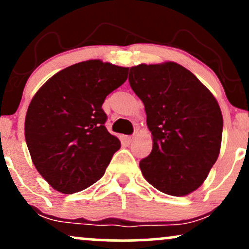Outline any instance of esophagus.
<instances>
[{
	"mask_svg": "<svg viewBox=\"0 0 249 249\" xmlns=\"http://www.w3.org/2000/svg\"><path fill=\"white\" fill-rule=\"evenodd\" d=\"M133 139H134L133 136H125L124 141H125V142H126V144L128 145V144H131V142H133Z\"/></svg>",
	"mask_w": 249,
	"mask_h": 249,
	"instance_id": "esophagus-1",
	"label": "esophagus"
}]
</instances>
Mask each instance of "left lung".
<instances>
[{
    "mask_svg": "<svg viewBox=\"0 0 249 249\" xmlns=\"http://www.w3.org/2000/svg\"><path fill=\"white\" fill-rule=\"evenodd\" d=\"M128 82L144 103L153 147L139 162L144 178L162 193L196 191L218 159L222 115L211 91L174 62L130 68Z\"/></svg>",
    "mask_w": 249,
    "mask_h": 249,
    "instance_id": "left-lung-1",
    "label": "left lung"
}]
</instances>
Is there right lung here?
Instances as JSON below:
<instances>
[{
	"label": "right lung",
	"instance_id": "obj_1",
	"mask_svg": "<svg viewBox=\"0 0 249 249\" xmlns=\"http://www.w3.org/2000/svg\"><path fill=\"white\" fill-rule=\"evenodd\" d=\"M127 72L128 68L99 59L77 63L53 75L31 99L25 142L36 170L58 192L95 184L121 147L105 127L102 105Z\"/></svg>",
	"mask_w": 249,
	"mask_h": 249
}]
</instances>
